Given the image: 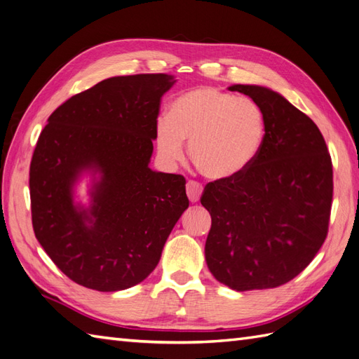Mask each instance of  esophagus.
Listing matches in <instances>:
<instances>
[{"instance_id":"obj_1","label":"esophagus","mask_w":359,"mask_h":359,"mask_svg":"<svg viewBox=\"0 0 359 359\" xmlns=\"http://www.w3.org/2000/svg\"><path fill=\"white\" fill-rule=\"evenodd\" d=\"M186 189H187V196L190 199V203H198L201 199V195H203V186L196 181H189Z\"/></svg>"}]
</instances>
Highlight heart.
I'll return each mask as SVG.
<instances>
[{
	"label": "heart",
	"mask_w": 359,
	"mask_h": 359,
	"mask_svg": "<svg viewBox=\"0 0 359 359\" xmlns=\"http://www.w3.org/2000/svg\"><path fill=\"white\" fill-rule=\"evenodd\" d=\"M266 140V117L259 103L216 86H198L170 103L169 117L155 126V146L165 164L189 156L205 178L239 177L256 161Z\"/></svg>",
	"instance_id": "obj_1"
}]
</instances>
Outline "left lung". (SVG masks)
I'll use <instances>...</instances> for the list:
<instances>
[{"label": "left lung", "instance_id": "obj_1", "mask_svg": "<svg viewBox=\"0 0 359 359\" xmlns=\"http://www.w3.org/2000/svg\"><path fill=\"white\" fill-rule=\"evenodd\" d=\"M266 117V140L239 177L208 182L201 196L212 216L205 262L234 291L285 285L308 266L327 236L334 173L313 121L283 95L233 85Z\"/></svg>", "mask_w": 359, "mask_h": 359}]
</instances>
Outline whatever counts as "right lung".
I'll return each instance as SVG.
<instances>
[{
	"instance_id": "1",
	"label": "right lung",
	"mask_w": 359,
	"mask_h": 359,
	"mask_svg": "<svg viewBox=\"0 0 359 359\" xmlns=\"http://www.w3.org/2000/svg\"><path fill=\"white\" fill-rule=\"evenodd\" d=\"M168 74L117 76L48 117L30 163L32 224L50 259L90 290H128L149 276L189 207L182 175L149 168ZM83 172L90 205L74 201Z\"/></svg>"
}]
</instances>
